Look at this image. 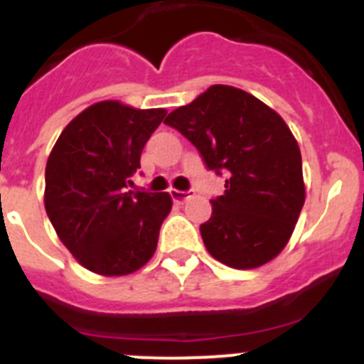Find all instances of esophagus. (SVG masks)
Masks as SVG:
<instances>
[{
    "instance_id": "1",
    "label": "esophagus",
    "mask_w": 364,
    "mask_h": 364,
    "mask_svg": "<svg viewBox=\"0 0 364 364\" xmlns=\"http://www.w3.org/2000/svg\"><path fill=\"white\" fill-rule=\"evenodd\" d=\"M191 193L193 191H178V189H171V191H169V195H171V198L175 202H184L186 198L191 197Z\"/></svg>"
}]
</instances>
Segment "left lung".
<instances>
[{
  "label": "left lung",
  "mask_w": 364,
  "mask_h": 364,
  "mask_svg": "<svg viewBox=\"0 0 364 364\" xmlns=\"http://www.w3.org/2000/svg\"><path fill=\"white\" fill-rule=\"evenodd\" d=\"M197 147L205 167L228 173L200 224L204 246L222 264L252 269L288 244L304 204L301 151L277 112L230 85H211L164 120Z\"/></svg>",
  "instance_id": "obj_1"
}]
</instances>
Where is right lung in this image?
Returning a JSON list of instances; mask_svg holds the SVG:
<instances>
[{
  "label": "right lung",
  "mask_w": 364,
  "mask_h": 364,
  "mask_svg": "<svg viewBox=\"0 0 364 364\" xmlns=\"http://www.w3.org/2000/svg\"><path fill=\"white\" fill-rule=\"evenodd\" d=\"M164 117V109L98 102L67 125L50 151L45 210L60 240L91 272L127 275L156 250L171 197L129 188Z\"/></svg>",
  "instance_id": "add662e5"
}]
</instances>
